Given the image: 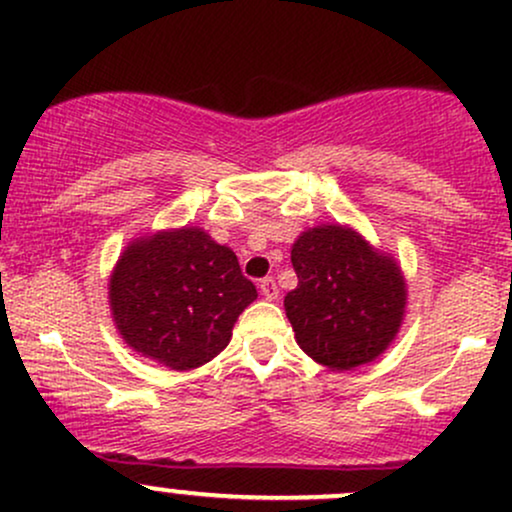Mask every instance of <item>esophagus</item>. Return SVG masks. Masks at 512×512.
<instances>
[{
    "mask_svg": "<svg viewBox=\"0 0 512 512\" xmlns=\"http://www.w3.org/2000/svg\"><path fill=\"white\" fill-rule=\"evenodd\" d=\"M260 291L267 301H274V298L279 296V286H276L274 276H264V279L260 281Z\"/></svg>",
    "mask_w": 512,
    "mask_h": 512,
    "instance_id": "34e87169",
    "label": "esophagus"
}]
</instances>
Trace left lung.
Here are the masks:
<instances>
[{"label":"left lung","mask_w":512,"mask_h":512,"mask_svg":"<svg viewBox=\"0 0 512 512\" xmlns=\"http://www.w3.org/2000/svg\"><path fill=\"white\" fill-rule=\"evenodd\" d=\"M298 286L284 308L313 361L351 370L378 358L399 332L407 305L402 269L344 226H317L291 250Z\"/></svg>","instance_id":"obj_1"}]
</instances>
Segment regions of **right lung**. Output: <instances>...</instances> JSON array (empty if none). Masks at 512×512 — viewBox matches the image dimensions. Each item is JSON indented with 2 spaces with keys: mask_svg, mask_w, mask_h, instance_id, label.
Segmentation results:
<instances>
[{
  "mask_svg": "<svg viewBox=\"0 0 512 512\" xmlns=\"http://www.w3.org/2000/svg\"><path fill=\"white\" fill-rule=\"evenodd\" d=\"M108 289L122 339L173 370L197 368L221 354L238 315L257 298L236 252L195 226L127 245Z\"/></svg>",
  "mask_w": 512,
  "mask_h": 512,
  "instance_id": "right-lung-1",
  "label": "right lung"
}]
</instances>
